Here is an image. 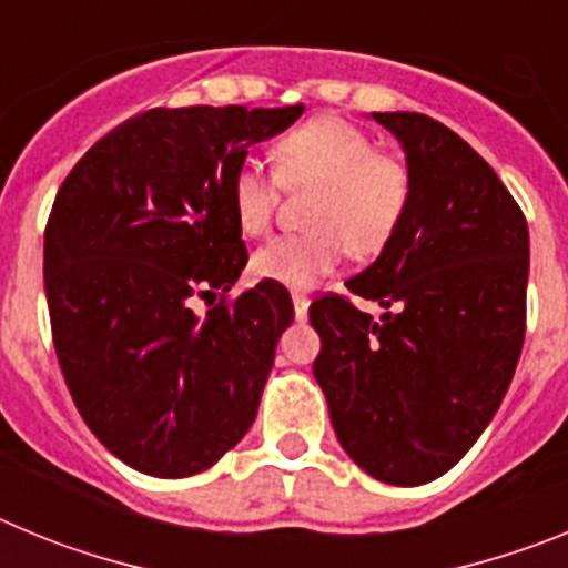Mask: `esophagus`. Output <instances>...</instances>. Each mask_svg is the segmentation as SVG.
Listing matches in <instances>:
<instances>
[{"label": "esophagus", "instance_id": "34e87169", "mask_svg": "<svg viewBox=\"0 0 568 568\" xmlns=\"http://www.w3.org/2000/svg\"><path fill=\"white\" fill-rule=\"evenodd\" d=\"M293 307H295V321H307V313H310V298H307V295L295 293L293 295Z\"/></svg>", "mask_w": 568, "mask_h": 568}]
</instances>
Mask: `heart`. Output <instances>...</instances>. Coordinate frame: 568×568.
Instances as JSON below:
<instances>
[{
  "label": "heart",
  "instance_id": "obj_1",
  "mask_svg": "<svg viewBox=\"0 0 568 568\" xmlns=\"http://www.w3.org/2000/svg\"><path fill=\"white\" fill-rule=\"evenodd\" d=\"M287 190H315L307 235H281L255 250L253 273L281 287L310 290L335 273L344 244L369 255L395 233L409 204L413 179L400 159L375 153V142L355 124L321 115L290 130L275 144V173L244 162L230 184L235 224L247 235L267 233Z\"/></svg>",
  "mask_w": 568,
  "mask_h": 568
}]
</instances>
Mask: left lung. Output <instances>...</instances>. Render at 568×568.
Wrapping results in <instances>:
<instances>
[{
    "label": "left lung",
    "instance_id": "left-lung-1",
    "mask_svg": "<svg viewBox=\"0 0 568 568\" xmlns=\"http://www.w3.org/2000/svg\"><path fill=\"white\" fill-rule=\"evenodd\" d=\"M398 139L409 204L378 258L310 307L313 364L344 453L373 478L420 486L480 438L511 384L526 333L529 227L469 144L424 113H373Z\"/></svg>",
    "mask_w": 568,
    "mask_h": 568
}]
</instances>
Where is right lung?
Here are the masks:
<instances>
[{
    "label": "right lung",
    "mask_w": 568,
    "mask_h": 568,
    "mask_svg": "<svg viewBox=\"0 0 568 568\" xmlns=\"http://www.w3.org/2000/svg\"><path fill=\"white\" fill-rule=\"evenodd\" d=\"M290 108H155L99 139L59 187L44 230V295L59 366L90 433L135 471L187 478L253 426L293 324L247 264L230 204L247 148L284 133Z\"/></svg>",
    "instance_id": "right-lung-1"
}]
</instances>
